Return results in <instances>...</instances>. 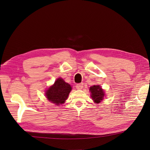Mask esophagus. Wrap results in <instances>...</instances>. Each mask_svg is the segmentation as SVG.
I'll list each match as a JSON object with an SVG mask.
<instances>
[{"label":"esophagus","mask_w":150,"mask_h":150,"mask_svg":"<svg viewBox=\"0 0 150 150\" xmlns=\"http://www.w3.org/2000/svg\"><path fill=\"white\" fill-rule=\"evenodd\" d=\"M76 89L80 90V89H82L83 88V83H79L76 85Z\"/></svg>","instance_id":"34e87169"}]
</instances>
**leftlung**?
I'll return each instance as SVG.
<instances>
[{"label":"left lung","instance_id":"8db88e82","mask_svg":"<svg viewBox=\"0 0 150 150\" xmlns=\"http://www.w3.org/2000/svg\"><path fill=\"white\" fill-rule=\"evenodd\" d=\"M89 91L91 92V97L94 103H99L103 100L105 94H104V90L101 88V86H93L90 87Z\"/></svg>","mask_w":150,"mask_h":150}]
</instances>
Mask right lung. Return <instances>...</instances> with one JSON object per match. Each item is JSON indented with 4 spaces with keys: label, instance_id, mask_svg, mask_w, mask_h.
<instances>
[{
    "label": "right lung",
    "instance_id": "add662e5",
    "mask_svg": "<svg viewBox=\"0 0 150 150\" xmlns=\"http://www.w3.org/2000/svg\"><path fill=\"white\" fill-rule=\"evenodd\" d=\"M72 89L69 84L66 83L61 78H58L54 84L46 91L45 95L49 100L59 106L64 103Z\"/></svg>",
    "mask_w": 150,
    "mask_h": 150
}]
</instances>
